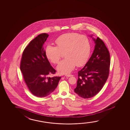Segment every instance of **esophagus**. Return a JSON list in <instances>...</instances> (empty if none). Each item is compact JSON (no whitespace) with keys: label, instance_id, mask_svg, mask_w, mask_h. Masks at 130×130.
Segmentation results:
<instances>
[{"label":"esophagus","instance_id":"obj_1","mask_svg":"<svg viewBox=\"0 0 130 130\" xmlns=\"http://www.w3.org/2000/svg\"><path fill=\"white\" fill-rule=\"evenodd\" d=\"M65 76H66V77H69L72 76V75H70V74H69V75H65Z\"/></svg>","mask_w":130,"mask_h":130}]
</instances>
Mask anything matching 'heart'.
<instances>
[{"label":"heart","instance_id":"1","mask_svg":"<svg viewBox=\"0 0 130 130\" xmlns=\"http://www.w3.org/2000/svg\"><path fill=\"white\" fill-rule=\"evenodd\" d=\"M57 46L48 45L45 50L47 59L53 63L59 62L62 53L66 59L57 65V71L62 74L70 73L75 68L83 66L91 54V44L88 38L77 33H68L60 36L55 40Z\"/></svg>","mask_w":130,"mask_h":130}]
</instances>
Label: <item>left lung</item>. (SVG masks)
I'll list each match as a JSON object with an SVG mask.
<instances>
[{
    "label": "left lung",
    "instance_id": "obj_1",
    "mask_svg": "<svg viewBox=\"0 0 130 130\" xmlns=\"http://www.w3.org/2000/svg\"><path fill=\"white\" fill-rule=\"evenodd\" d=\"M92 39L95 44L94 52L84 68L78 71L77 87L74 89L75 92L84 99L93 97L101 91L109 73L108 50L99 38Z\"/></svg>",
    "mask_w": 130,
    "mask_h": 130
}]
</instances>
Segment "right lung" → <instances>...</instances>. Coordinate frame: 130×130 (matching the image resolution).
Segmentation results:
<instances>
[{
  "instance_id": "1",
  "label": "right lung",
  "mask_w": 130,
  "mask_h": 130,
  "mask_svg": "<svg viewBox=\"0 0 130 130\" xmlns=\"http://www.w3.org/2000/svg\"><path fill=\"white\" fill-rule=\"evenodd\" d=\"M48 36L42 33L30 41L24 50L20 67L30 91L35 96L41 98L52 93L61 78V77L48 76L56 72L46 56L43 47Z\"/></svg>"
}]
</instances>
